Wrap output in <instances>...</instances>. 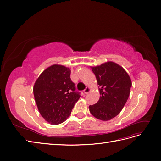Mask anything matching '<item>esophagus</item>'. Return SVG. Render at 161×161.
<instances>
[{
	"label": "esophagus",
	"instance_id": "34e87169",
	"mask_svg": "<svg viewBox=\"0 0 161 161\" xmlns=\"http://www.w3.org/2000/svg\"><path fill=\"white\" fill-rule=\"evenodd\" d=\"M90 92V88L89 87H86L85 89H84V91H83V92L85 94H88L89 92Z\"/></svg>",
	"mask_w": 161,
	"mask_h": 161
}]
</instances>
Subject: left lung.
Wrapping results in <instances>:
<instances>
[{"instance_id": "1", "label": "left lung", "mask_w": 161, "mask_h": 161, "mask_svg": "<svg viewBox=\"0 0 161 161\" xmlns=\"http://www.w3.org/2000/svg\"><path fill=\"white\" fill-rule=\"evenodd\" d=\"M91 69L99 86L100 97L96 104L89 106V111L97 119L110 120L120 113L127 101L131 80L123 67L112 61Z\"/></svg>"}]
</instances>
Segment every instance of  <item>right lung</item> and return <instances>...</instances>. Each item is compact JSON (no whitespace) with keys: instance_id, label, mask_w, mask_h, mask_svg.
<instances>
[{"instance_id":"add662e5","label":"right lung","mask_w":161,"mask_h":161,"mask_svg":"<svg viewBox=\"0 0 161 161\" xmlns=\"http://www.w3.org/2000/svg\"><path fill=\"white\" fill-rule=\"evenodd\" d=\"M70 72L63 65H52L42 72L34 85L33 93L38 111L52 125L65 121L81 97L71 81Z\"/></svg>"}]
</instances>
